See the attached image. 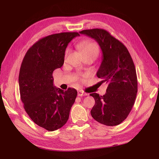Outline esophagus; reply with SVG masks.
Wrapping results in <instances>:
<instances>
[{"mask_svg":"<svg viewBox=\"0 0 159 159\" xmlns=\"http://www.w3.org/2000/svg\"><path fill=\"white\" fill-rule=\"evenodd\" d=\"M84 95H88V94L86 93L85 92H84L83 91H78V96L82 97V96H84Z\"/></svg>","mask_w":159,"mask_h":159,"instance_id":"1","label":"esophagus"}]
</instances>
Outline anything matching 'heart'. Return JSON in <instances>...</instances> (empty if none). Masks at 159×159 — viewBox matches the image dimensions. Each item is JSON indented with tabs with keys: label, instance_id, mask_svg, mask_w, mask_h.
<instances>
[{
	"label": "heart",
	"instance_id": "obj_1",
	"mask_svg": "<svg viewBox=\"0 0 159 159\" xmlns=\"http://www.w3.org/2000/svg\"><path fill=\"white\" fill-rule=\"evenodd\" d=\"M77 46L83 56L89 54H95L97 55L98 53V46L93 42H83V43L78 44ZM68 50H67L66 55L68 54Z\"/></svg>",
	"mask_w": 159,
	"mask_h": 159
}]
</instances>
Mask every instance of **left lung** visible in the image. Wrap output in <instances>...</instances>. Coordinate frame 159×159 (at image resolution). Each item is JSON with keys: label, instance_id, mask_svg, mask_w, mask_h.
Instances as JSON below:
<instances>
[{"label": "left lung", "instance_id": "obj_1", "mask_svg": "<svg viewBox=\"0 0 159 159\" xmlns=\"http://www.w3.org/2000/svg\"><path fill=\"white\" fill-rule=\"evenodd\" d=\"M79 33L95 39L101 47L102 58L97 76L108 84L103 96L89 95L95 101L91 115L99 123L116 126L127 118L135 103L138 84L134 63L126 47L106 30L95 28Z\"/></svg>", "mask_w": 159, "mask_h": 159}]
</instances>
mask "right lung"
Listing matches in <instances>:
<instances>
[{
  "mask_svg": "<svg viewBox=\"0 0 159 159\" xmlns=\"http://www.w3.org/2000/svg\"><path fill=\"white\" fill-rule=\"evenodd\" d=\"M79 35L77 32H64L40 39L22 62L19 84L24 108L33 122L49 131L67 122L77 95L74 88L64 91L55 87L52 75L62 66L67 46Z\"/></svg>",
  "mask_w": 159,
  "mask_h": 159,
  "instance_id": "1",
  "label": "right lung"
}]
</instances>
